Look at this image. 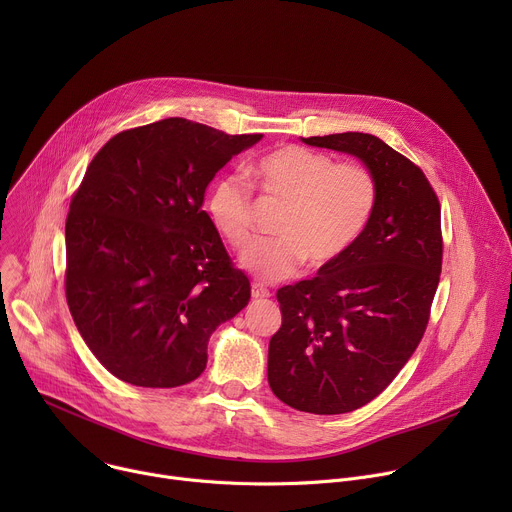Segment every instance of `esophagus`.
<instances>
[{
  "instance_id": "34e87169",
  "label": "esophagus",
  "mask_w": 512,
  "mask_h": 512,
  "mask_svg": "<svg viewBox=\"0 0 512 512\" xmlns=\"http://www.w3.org/2000/svg\"><path fill=\"white\" fill-rule=\"evenodd\" d=\"M251 296H253V300H267V298L271 296V291H269L267 287L259 285V283H253V287H251Z\"/></svg>"
}]
</instances>
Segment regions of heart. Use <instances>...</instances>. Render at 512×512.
Listing matches in <instances>:
<instances>
[{
  "mask_svg": "<svg viewBox=\"0 0 512 512\" xmlns=\"http://www.w3.org/2000/svg\"><path fill=\"white\" fill-rule=\"evenodd\" d=\"M267 192L285 202L277 218V239L251 245L241 261L263 281H281L300 271L338 263L367 229L377 206V180L356 162L336 164L328 154L304 145H279L253 168ZM212 227L231 247L253 239V190L241 174H223L206 196Z\"/></svg>",
  "mask_w": 512,
  "mask_h": 512,
  "instance_id": "obj_1",
  "label": "heart"
}]
</instances>
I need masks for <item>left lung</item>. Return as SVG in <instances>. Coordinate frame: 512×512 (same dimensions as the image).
I'll use <instances>...</instances> for the list:
<instances>
[{
	"mask_svg": "<svg viewBox=\"0 0 512 512\" xmlns=\"http://www.w3.org/2000/svg\"><path fill=\"white\" fill-rule=\"evenodd\" d=\"M302 141L360 158L379 188L367 229L338 263L277 289L269 387L298 411L338 415L381 395L421 342L442 273V208L423 170L371 133Z\"/></svg>",
	"mask_w": 512,
	"mask_h": 512,
	"instance_id": "obj_1",
	"label": "left lung"
}]
</instances>
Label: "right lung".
I'll list each match as a JSON object with an SVG mask.
<instances>
[{
	"label": "right lung",
	"instance_id": "add662e5",
	"mask_svg": "<svg viewBox=\"0 0 512 512\" xmlns=\"http://www.w3.org/2000/svg\"><path fill=\"white\" fill-rule=\"evenodd\" d=\"M259 139L170 117L113 135L89 164L66 216L64 294L117 379L150 389L194 381L210 334L249 304V277L202 200Z\"/></svg>",
	"mask_w": 512,
	"mask_h": 512
}]
</instances>
